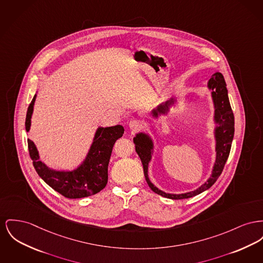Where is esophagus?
Listing matches in <instances>:
<instances>
[{
  "label": "esophagus",
  "mask_w": 263,
  "mask_h": 263,
  "mask_svg": "<svg viewBox=\"0 0 263 263\" xmlns=\"http://www.w3.org/2000/svg\"><path fill=\"white\" fill-rule=\"evenodd\" d=\"M141 127H142V123L140 122L139 120H131L129 122V128L132 131H137V130H139Z\"/></svg>",
  "instance_id": "1"
}]
</instances>
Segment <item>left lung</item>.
I'll use <instances>...</instances> for the list:
<instances>
[{
	"mask_svg": "<svg viewBox=\"0 0 263 263\" xmlns=\"http://www.w3.org/2000/svg\"><path fill=\"white\" fill-rule=\"evenodd\" d=\"M209 89L212 90V97L215 105V122L216 126L215 129V138H216V162L213 168L212 176L209 178V180L198 187L195 191L187 192L184 194H167L161 190H159L157 186H155L148 177V166L152 159L154 144L153 141L150 138L149 135L145 133H138L136 134V137H134V144H135V150L141 159L144 175L147 181V184L151 187V190L164 197L172 200H182L195 197L205 190L210 189L212 185L216 183L217 178L220 176L221 172L223 170V167L226 165V162L229 158V155L232 148V139L234 135V116L232 113L230 99L228 96V89L227 84L224 81L223 76L220 72H216L210 78L208 82ZM175 102V99H171L166 101L165 103L160 104L157 108L152 111V114L154 117H158L161 114H167L169 111L171 105H173Z\"/></svg>",
	"mask_w": 263,
	"mask_h": 263,
	"instance_id": "1",
	"label": "left lung"
}]
</instances>
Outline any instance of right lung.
<instances>
[{
	"label": "right lung",
	"instance_id": "1",
	"mask_svg": "<svg viewBox=\"0 0 263 263\" xmlns=\"http://www.w3.org/2000/svg\"><path fill=\"white\" fill-rule=\"evenodd\" d=\"M36 94L33 96L26 117V130L30 131L31 118ZM121 125L99 127L85 160L76 170L57 171L40 161L34 143L28 140L29 152L39 176L55 192L67 199H80L95 195L105 187L108 181V164L116 140L123 136Z\"/></svg>",
	"mask_w": 263,
	"mask_h": 263
}]
</instances>
